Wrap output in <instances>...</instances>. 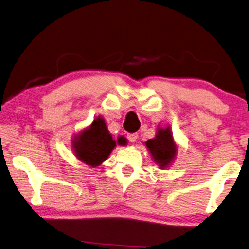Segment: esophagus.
Wrapping results in <instances>:
<instances>
[{
    "label": "esophagus",
    "instance_id": "obj_1",
    "mask_svg": "<svg viewBox=\"0 0 249 249\" xmlns=\"http://www.w3.org/2000/svg\"><path fill=\"white\" fill-rule=\"evenodd\" d=\"M138 136H139L138 133H128L127 137H128L130 142H136L137 139H138Z\"/></svg>",
    "mask_w": 249,
    "mask_h": 249
}]
</instances>
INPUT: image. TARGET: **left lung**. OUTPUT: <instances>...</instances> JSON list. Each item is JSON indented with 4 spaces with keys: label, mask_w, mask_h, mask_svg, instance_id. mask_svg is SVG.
I'll return each instance as SVG.
<instances>
[{
    "label": "left lung",
    "mask_w": 249,
    "mask_h": 249,
    "mask_svg": "<svg viewBox=\"0 0 249 249\" xmlns=\"http://www.w3.org/2000/svg\"><path fill=\"white\" fill-rule=\"evenodd\" d=\"M145 145L152 159L160 169L168 168L178 152V146L174 140L171 127L158 128L155 138L147 140Z\"/></svg>",
    "instance_id": "8db88e82"
}]
</instances>
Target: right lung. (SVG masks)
<instances>
[{
	"mask_svg": "<svg viewBox=\"0 0 249 249\" xmlns=\"http://www.w3.org/2000/svg\"><path fill=\"white\" fill-rule=\"evenodd\" d=\"M124 145L125 141L118 138L113 140L102 117H96L89 127L76 134L72 140L74 155L91 167L99 166L110 155L116 145Z\"/></svg>",
	"mask_w": 249,
	"mask_h": 249,
	"instance_id": "1",
	"label": "right lung"
}]
</instances>
